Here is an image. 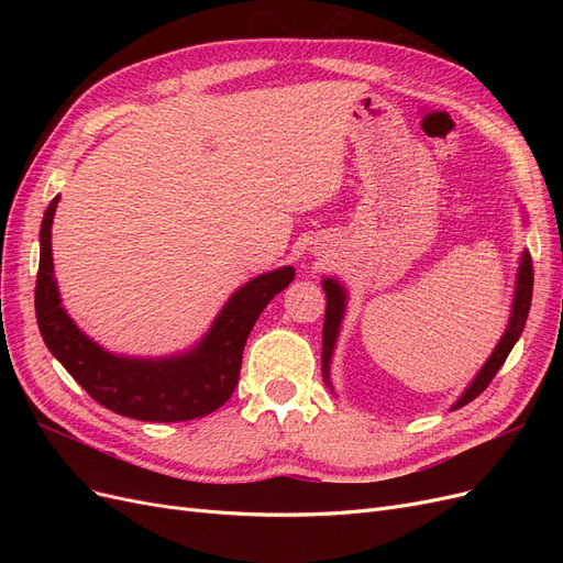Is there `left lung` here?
Masks as SVG:
<instances>
[{
	"mask_svg": "<svg viewBox=\"0 0 563 563\" xmlns=\"http://www.w3.org/2000/svg\"><path fill=\"white\" fill-rule=\"evenodd\" d=\"M321 286H323V291H327V314H323V331H321V373H323V378L329 380V362H331V352H333L335 335L340 329V319H343V310H345V294L333 279H327ZM531 298H533V261H531V253L523 251L521 265H519V277H517L515 308H512V319H509V327L498 343L496 352L490 354V360L479 371V376L474 378V383L467 387L465 395L457 399V404L453 408L465 406L472 399L479 397L482 391L490 385V380L496 378V373L505 364L507 354L512 352L515 343L526 327V317H528V310H531Z\"/></svg>",
	"mask_w": 563,
	"mask_h": 563,
	"instance_id": "obj_1",
	"label": "left lung"
}]
</instances>
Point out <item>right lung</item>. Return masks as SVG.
I'll use <instances>...</instances> for the list:
<instances>
[{"label": "right lung", "mask_w": 563, "mask_h": 563, "mask_svg": "<svg viewBox=\"0 0 563 563\" xmlns=\"http://www.w3.org/2000/svg\"><path fill=\"white\" fill-rule=\"evenodd\" d=\"M58 197L48 203L40 230L35 312L51 354L110 411L150 422H180L213 413L236 387L246 338L267 302L294 282V267L261 275L236 291L199 347L176 360H122L98 347L60 308L51 263V223Z\"/></svg>", "instance_id": "1"}]
</instances>
